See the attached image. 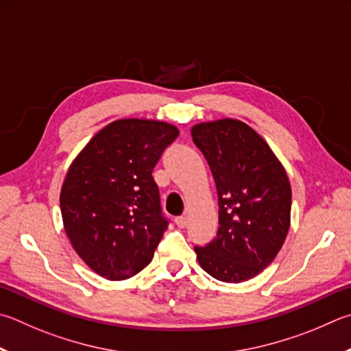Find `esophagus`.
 Here are the masks:
<instances>
[{"instance_id": "esophagus-1", "label": "esophagus", "mask_w": 351, "mask_h": 351, "mask_svg": "<svg viewBox=\"0 0 351 351\" xmlns=\"http://www.w3.org/2000/svg\"><path fill=\"white\" fill-rule=\"evenodd\" d=\"M175 222L180 228H186L189 226V218L187 216H178V218H175Z\"/></svg>"}]
</instances>
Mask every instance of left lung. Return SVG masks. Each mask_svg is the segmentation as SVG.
<instances>
[{"mask_svg":"<svg viewBox=\"0 0 351 351\" xmlns=\"http://www.w3.org/2000/svg\"><path fill=\"white\" fill-rule=\"evenodd\" d=\"M192 138L212 170L219 206L218 233L195 247L197 263L218 281H247L271 264L289 233V178L269 144L242 121L196 124Z\"/></svg>","mask_w":351,"mask_h":351,"instance_id":"1","label":"left lung"}]
</instances>
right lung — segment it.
<instances>
[{
	"label": "right lung",
	"mask_w": 351,
	"mask_h": 351,
	"mask_svg": "<svg viewBox=\"0 0 351 351\" xmlns=\"http://www.w3.org/2000/svg\"><path fill=\"white\" fill-rule=\"evenodd\" d=\"M178 135L162 121L118 119L70 165L60 195L64 230L99 276L127 279L154 258L169 221L152 171Z\"/></svg>",
	"instance_id": "1"
}]
</instances>
